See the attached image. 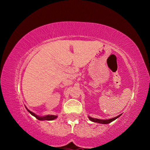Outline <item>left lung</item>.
Returning a JSON list of instances; mask_svg holds the SVG:
<instances>
[{
  "instance_id": "8db88e82",
  "label": "left lung",
  "mask_w": 150,
  "mask_h": 150,
  "mask_svg": "<svg viewBox=\"0 0 150 150\" xmlns=\"http://www.w3.org/2000/svg\"><path fill=\"white\" fill-rule=\"evenodd\" d=\"M121 116V115H118V116H116V117H115L113 118H110V119H108V120H100V119H98V118H91L90 116H88V118H89V120L92 122H97V123H100V124H109L115 120L116 118H118V117H120Z\"/></svg>"
}]
</instances>
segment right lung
I'll use <instances>...</instances> for the list:
<instances>
[{"label":"right lung","mask_w":150,"mask_h":150,"mask_svg":"<svg viewBox=\"0 0 150 150\" xmlns=\"http://www.w3.org/2000/svg\"><path fill=\"white\" fill-rule=\"evenodd\" d=\"M26 108L32 116H34V117L36 118L38 120H54V119H55V118H57V116H55V115H47V116H39L35 115V114H34V112H32V111L29 110L26 107Z\"/></svg>","instance_id":"1"}]
</instances>
